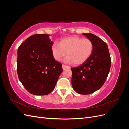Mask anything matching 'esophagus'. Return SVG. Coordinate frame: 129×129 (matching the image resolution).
Listing matches in <instances>:
<instances>
[{
	"mask_svg": "<svg viewBox=\"0 0 129 129\" xmlns=\"http://www.w3.org/2000/svg\"><path fill=\"white\" fill-rule=\"evenodd\" d=\"M62 68H63V69H69L70 68V67L68 66H67V65H65V64H63L62 65Z\"/></svg>",
	"mask_w": 129,
	"mask_h": 129,
	"instance_id": "obj_1",
	"label": "esophagus"
}]
</instances>
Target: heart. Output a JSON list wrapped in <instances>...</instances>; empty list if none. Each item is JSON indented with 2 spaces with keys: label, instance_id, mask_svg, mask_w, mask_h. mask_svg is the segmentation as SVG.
Returning <instances> with one entry per match:
<instances>
[{
  "label": "heart",
  "instance_id": "heart-1",
  "mask_svg": "<svg viewBox=\"0 0 129 129\" xmlns=\"http://www.w3.org/2000/svg\"><path fill=\"white\" fill-rule=\"evenodd\" d=\"M93 49L92 41L88 38L82 39L72 36L62 39L60 43L54 42L52 45V52L54 58L60 61L66 54L68 55L64 61L80 64L87 61L91 56Z\"/></svg>",
  "mask_w": 129,
  "mask_h": 129
}]
</instances>
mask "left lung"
Returning <instances> with one entry per match:
<instances>
[{
  "label": "left lung",
  "instance_id": "left-lung-1",
  "mask_svg": "<svg viewBox=\"0 0 129 129\" xmlns=\"http://www.w3.org/2000/svg\"><path fill=\"white\" fill-rule=\"evenodd\" d=\"M93 44L91 56L83 64L72 68V85L77 93L90 94L102 87L110 71L111 58L106 43L96 35L83 33Z\"/></svg>",
  "mask_w": 129,
  "mask_h": 129
}]
</instances>
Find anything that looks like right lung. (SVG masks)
I'll list each match as a JSON object with an SVG mask.
<instances>
[{
    "label": "right lung",
    "mask_w": 129,
    "mask_h": 129,
    "mask_svg": "<svg viewBox=\"0 0 129 129\" xmlns=\"http://www.w3.org/2000/svg\"><path fill=\"white\" fill-rule=\"evenodd\" d=\"M49 35L36 34L29 37L18 49L17 69L19 79L34 95L49 94L55 88L62 64L53 56Z\"/></svg>",
    "instance_id": "right-lung-1"
}]
</instances>
